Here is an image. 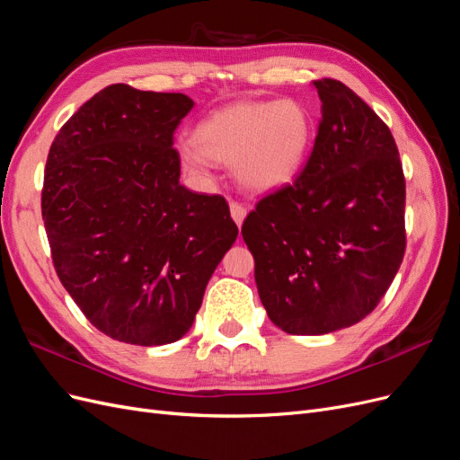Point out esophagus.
<instances>
[{"mask_svg": "<svg viewBox=\"0 0 460 460\" xmlns=\"http://www.w3.org/2000/svg\"><path fill=\"white\" fill-rule=\"evenodd\" d=\"M230 215H232L235 225L242 226V222H243V218L247 215V208L242 203H238V201H232L230 203Z\"/></svg>", "mask_w": 460, "mask_h": 460, "instance_id": "34e87169", "label": "esophagus"}]
</instances>
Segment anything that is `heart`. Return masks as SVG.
<instances>
[{"mask_svg": "<svg viewBox=\"0 0 460 460\" xmlns=\"http://www.w3.org/2000/svg\"><path fill=\"white\" fill-rule=\"evenodd\" d=\"M191 146L180 149L186 169L205 176L208 161L234 166L238 182L255 193H270L294 182L314 140V120L303 102L243 100L199 120Z\"/></svg>", "mask_w": 460, "mask_h": 460, "instance_id": "obj_1", "label": "heart"}]
</instances>
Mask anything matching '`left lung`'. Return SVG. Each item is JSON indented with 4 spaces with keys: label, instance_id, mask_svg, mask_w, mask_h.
<instances>
[{
    "label": "left lung",
    "instance_id": "obj_1",
    "mask_svg": "<svg viewBox=\"0 0 460 460\" xmlns=\"http://www.w3.org/2000/svg\"><path fill=\"white\" fill-rule=\"evenodd\" d=\"M323 119L294 184L247 215L259 297L272 323L320 336L360 323L405 255V176L385 122L340 80L313 82Z\"/></svg>",
    "mask_w": 460,
    "mask_h": 460
}]
</instances>
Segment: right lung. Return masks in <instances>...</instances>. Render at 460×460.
Segmentation results:
<instances>
[{
	"label": "right lung",
	"instance_id": "add662e5",
	"mask_svg": "<svg viewBox=\"0 0 460 460\" xmlns=\"http://www.w3.org/2000/svg\"><path fill=\"white\" fill-rule=\"evenodd\" d=\"M184 93L111 84L49 147L41 217L55 272L105 336L164 345L191 328L208 278L238 238L222 196L180 184Z\"/></svg>",
	"mask_w": 460,
	"mask_h": 460
}]
</instances>
